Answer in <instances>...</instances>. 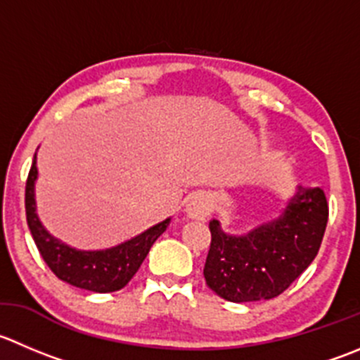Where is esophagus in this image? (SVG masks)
<instances>
[{
    "instance_id": "34e87169",
    "label": "esophagus",
    "mask_w": 360,
    "mask_h": 360,
    "mask_svg": "<svg viewBox=\"0 0 360 360\" xmlns=\"http://www.w3.org/2000/svg\"><path fill=\"white\" fill-rule=\"evenodd\" d=\"M188 218L191 219H205L211 212V204H209V198L204 193L191 195L186 202V207H184Z\"/></svg>"
}]
</instances>
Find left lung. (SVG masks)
Wrapping results in <instances>:
<instances>
[{"instance_id": "obj_1", "label": "left lung", "mask_w": 360, "mask_h": 360, "mask_svg": "<svg viewBox=\"0 0 360 360\" xmlns=\"http://www.w3.org/2000/svg\"><path fill=\"white\" fill-rule=\"evenodd\" d=\"M327 219L329 205L322 188L302 186L280 218L244 236H229L212 219L205 283L230 302L278 297L315 260Z\"/></svg>"}]
</instances>
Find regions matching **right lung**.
Listing matches in <instances>:
<instances>
[{
    "label": "right lung",
    "instance_id": "add662e5",
    "mask_svg": "<svg viewBox=\"0 0 360 360\" xmlns=\"http://www.w3.org/2000/svg\"><path fill=\"white\" fill-rule=\"evenodd\" d=\"M37 176V155H34L33 165H31L26 181V219L34 244H37L38 251H40L41 258L49 265V269L59 280L66 281L77 288L98 292V294L116 292L127 287L128 281L135 276L141 264L144 262V258L148 257L155 240L165 232L170 218L151 226L141 236L109 248V250H75V248L66 246L65 243L52 237L38 219L37 205H34Z\"/></svg>",
    "mask_w": 360,
    "mask_h": 360
}]
</instances>
